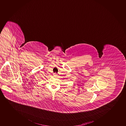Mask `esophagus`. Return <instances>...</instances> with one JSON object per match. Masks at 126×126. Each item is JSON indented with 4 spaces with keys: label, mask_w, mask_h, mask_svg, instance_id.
<instances>
[{
    "label": "esophagus",
    "mask_w": 126,
    "mask_h": 126,
    "mask_svg": "<svg viewBox=\"0 0 126 126\" xmlns=\"http://www.w3.org/2000/svg\"><path fill=\"white\" fill-rule=\"evenodd\" d=\"M55 74V75H56V74Z\"/></svg>",
    "instance_id": "obj_1"
}]
</instances>
